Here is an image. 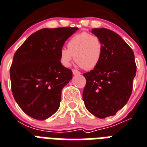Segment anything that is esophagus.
<instances>
[{"label":"esophagus","instance_id":"esophagus-1","mask_svg":"<svg viewBox=\"0 0 147 147\" xmlns=\"http://www.w3.org/2000/svg\"><path fill=\"white\" fill-rule=\"evenodd\" d=\"M72 73H73V75H79L80 72L78 70H76V69H72Z\"/></svg>","mask_w":147,"mask_h":147}]
</instances>
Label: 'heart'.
I'll return each mask as SVG.
<instances>
[{
  "label": "heart",
  "instance_id": "obj_1",
  "mask_svg": "<svg viewBox=\"0 0 147 147\" xmlns=\"http://www.w3.org/2000/svg\"><path fill=\"white\" fill-rule=\"evenodd\" d=\"M67 48L61 49L59 53V60L62 65L69 67L75 59L79 67L85 70H92L100 62L103 44L98 36L83 31L69 39Z\"/></svg>",
  "mask_w": 147,
  "mask_h": 147
}]
</instances>
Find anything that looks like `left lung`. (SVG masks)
<instances>
[{"label":"left lung","mask_w":147,"mask_h":147,"mask_svg":"<svg viewBox=\"0 0 147 147\" xmlns=\"http://www.w3.org/2000/svg\"><path fill=\"white\" fill-rule=\"evenodd\" d=\"M92 32L101 38L103 51L98 65L83 74L86 84L82 98L89 113L104 119L114 116L128 102L136 65L133 50L118 34L106 28Z\"/></svg>","instance_id":"1"}]
</instances>
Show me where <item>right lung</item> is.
<instances>
[{
  "instance_id": "1",
  "label": "right lung",
  "mask_w": 147,
  "mask_h": 147,
  "mask_svg": "<svg viewBox=\"0 0 147 147\" xmlns=\"http://www.w3.org/2000/svg\"><path fill=\"white\" fill-rule=\"evenodd\" d=\"M78 28H43L26 39L14 54L10 69L11 91L24 113L44 120L60 106L61 90L72 78L59 53Z\"/></svg>"
}]
</instances>
